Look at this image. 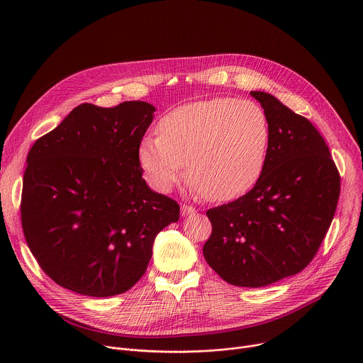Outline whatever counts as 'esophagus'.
<instances>
[{"mask_svg":"<svg viewBox=\"0 0 363 363\" xmlns=\"http://www.w3.org/2000/svg\"><path fill=\"white\" fill-rule=\"evenodd\" d=\"M196 213V210L194 208V206H191V205H182L181 206V214L184 216V217H188V216H194Z\"/></svg>","mask_w":363,"mask_h":363,"instance_id":"obj_1","label":"esophagus"}]
</instances>
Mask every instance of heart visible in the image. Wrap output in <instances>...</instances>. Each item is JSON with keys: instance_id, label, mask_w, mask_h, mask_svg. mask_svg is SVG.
<instances>
[{"instance_id": "obj_1", "label": "heart", "mask_w": 363, "mask_h": 363, "mask_svg": "<svg viewBox=\"0 0 363 363\" xmlns=\"http://www.w3.org/2000/svg\"><path fill=\"white\" fill-rule=\"evenodd\" d=\"M266 111L250 99L217 97L186 103L158 122L146 136L139 161L152 185L169 192L186 178L213 201H230L254 186L269 150Z\"/></svg>"}]
</instances>
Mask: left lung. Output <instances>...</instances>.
Returning a JSON list of instances; mask_svg holds the SVG:
<instances>
[{"label": "left lung", "instance_id": "1", "mask_svg": "<svg viewBox=\"0 0 363 363\" xmlns=\"http://www.w3.org/2000/svg\"><path fill=\"white\" fill-rule=\"evenodd\" d=\"M266 111L264 169L238 199L206 211V263L227 283L264 287L313 260L336 213L340 175L318 129L274 96L251 91Z\"/></svg>", "mask_w": 363, "mask_h": 363}]
</instances>
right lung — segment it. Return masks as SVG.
I'll return each mask as SVG.
<instances>
[{
	"mask_svg": "<svg viewBox=\"0 0 363 363\" xmlns=\"http://www.w3.org/2000/svg\"><path fill=\"white\" fill-rule=\"evenodd\" d=\"M155 108L91 103L38 138L27 157L21 224L41 270L79 294L109 297L145 274L155 237L179 220L175 199L142 178V138Z\"/></svg>",
	"mask_w": 363,
	"mask_h": 363,
	"instance_id": "right-lung-1",
	"label": "right lung"
}]
</instances>
